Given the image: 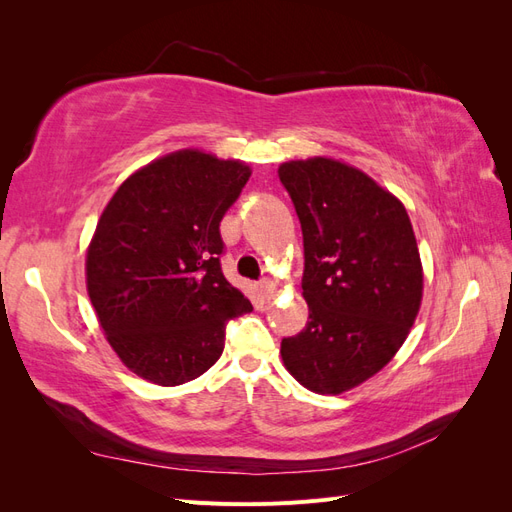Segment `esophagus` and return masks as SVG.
Returning <instances> with one entry per match:
<instances>
[{
    "instance_id": "1",
    "label": "esophagus",
    "mask_w": 512,
    "mask_h": 512,
    "mask_svg": "<svg viewBox=\"0 0 512 512\" xmlns=\"http://www.w3.org/2000/svg\"><path fill=\"white\" fill-rule=\"evenodd\" d=\"M277 290H280V286H277V282H273V280H262L260 282V292L265 294L267 299H273L275 294H277Z\"/></svg>"
}]
</instances>
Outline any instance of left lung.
Segmentation results:
<instances>
[{
    "label": "left lung",
    "instance_id": "obj_1",
    "mask_svg": "<svg viewBox=\"0 0 512 512\" xmlns=\"http://www.w3.org/2000/svg\"><path fill=\"white\" fill-rule=\"evenodd\" d=\"M297 209L305 329L282 361L307 391L342 395L404 346L423 301V265L408 211L363 170L327 156L277 168Z\"/></svg>",
    "mask_w": 512,
    "mask_h": 512
}]
</instances>
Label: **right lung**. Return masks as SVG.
Masks as SVG:
<instances>
[{"label":"right lung","instance_id":"obj_1","mask_svg":"<svg viewBox=\"0 0 512 512\" xmlns=\"http://www.w3.org/2000/svg\"><path fill=\"white\" fill-rule=\"evenodd\" d=\"M252 168L179 149L123 181L87 247L85 280L106 342L132 374L190 382L220 359L226 322L252 303L220 267V222Z\"/></svg>","mask_w":512,"mask_h":512}]
</instances>
